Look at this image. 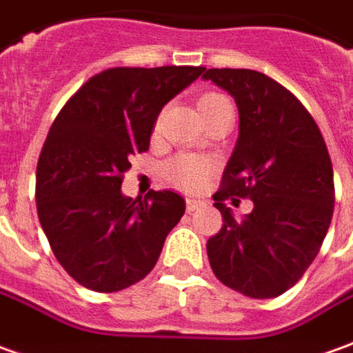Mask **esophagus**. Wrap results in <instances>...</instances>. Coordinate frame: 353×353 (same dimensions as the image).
<instances>
[{"label": "esophagus", "instance_id": "34e87169", "mask_svg": "<svg viewBox=\"0 0 353 353\" xmlns=\"http://www.w3.org/2000/svg\"><path fill=\"white\" fill-rule=\"evenodd\" d=\"M199 207H203V201H196V199H187V210L193 212Z\"/></svg>", "mask_w": 353, "mask_h": 353}]
</instances>
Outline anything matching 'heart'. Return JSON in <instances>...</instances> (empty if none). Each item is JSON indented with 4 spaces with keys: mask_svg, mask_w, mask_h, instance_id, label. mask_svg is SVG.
Returning a JSON list of instances; mask_svg holds the SVG:
<instances>
[{
    "mask_svg": "<svg viewBox=\"0 0 353 353\" xmlns=\"http://www.w3.org/2000/svg\"><path fill=\"white\" fill-rule=\"evenodd\" d=\"M226 106H232L230 100L218 92H205L196 102V108H199L203 119L214 116L216 112ZM212 174H214V162L210 158L196 157V154H179L166 164V177L183 191L203 189Z\"/></svg>",
    "mask_w": 353,
    "mask_h": 353,
    "instance_id": "b5f03b06",
    "label": "heart"
}]
</instances>
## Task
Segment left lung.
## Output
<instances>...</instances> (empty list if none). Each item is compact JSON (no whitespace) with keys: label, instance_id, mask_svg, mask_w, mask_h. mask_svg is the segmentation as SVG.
<instances>
[{"label":"left lung","instance_id":"1","mask_svg":"<svg viewBox=\"0 0 353 353\" xmlns=\"http://www.w3.org/2000/svg\"><path fill=\"white\" fill-rule=\"evenodd\" d=\"M203 79L234 96L239 137L212 195L222 230L207 241L210 267L228 288L255 299L284 294L317 257L334 210L332 162L305 106L251 69H208ZM251 198L236 221L224 200ZM239 203V201H237Z\"/></svg>","mask_w":353,"mask_h":353}]
</instances>
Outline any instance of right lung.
<instances>
[{
  "label": "right lung",
  "instance_id": "1",
  "mask_svg": "<svg viewBox=\"0 0 353 353\" xmlns=\"http://www.w3.org/2000/svg\"><path fill=\"white\" fill-rule=\"evenodd\" d=\"M205 67H114L57 114L36 166V208L59 265L81 286L119 292L154 268L185 212L174 191L121 193L129 158L148 150L160 110Z\"/></svg>",
  "mask_w": 353,
  "mask_h": 353
}]
</instances>
